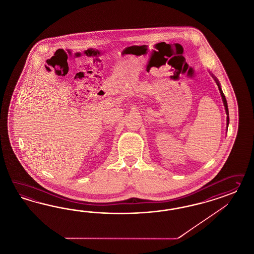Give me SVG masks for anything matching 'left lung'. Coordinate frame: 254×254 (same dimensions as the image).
Returning a JSON list of instances; mask_svg holds the SVG:
<instances>
[{"instance_id":"obj_1","label":"left lung","mask_w":254,"mask_h":254,"mask_svg":"<svg viewBox=\"0 0 254 254\" xmlns=\"http://www.w3.org/2000/svg\"><path fill=\"white\" fill-rule=\"evenodd\" d=\"M215 78V77H214ZM216 83H217V85H218V87H219V90H220V93H221V96H222V99H223V105H224V107H225V112H226V115H227V127H228V124H229V113H228V106H227V102H226V99H225V96H224V94H223V90H222V88H221V86H220V84H219V82H218V80L215 78Z\"/></svg>"}]
</instances>
